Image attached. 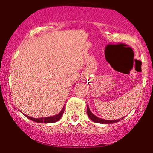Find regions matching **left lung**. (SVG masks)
<instances>
[{
  "instance_id": "left-lung-1",
  "label": "left lung",
  "mask_w": 153,
  "mask_h": 153,
  "mask_svg": "<svg viewBox=\"0 0 153 153\" xmlns=\"http://www.w3.org/2000/svg\"><path fill=\"white\" fill-rule=\"evenodd\" d=\"M87 114L88 115L89 118H90L93 122H96V123H101V124H112V123H116L119 121H120V119H116V120H106V119H100L99 117H97L96 116H95L94 114H92V112L91 111L90 109H89L88 106H87ZM124 118V117H123ZM122 118L121 119H122Z\"/></svg>"
}]
</instances>
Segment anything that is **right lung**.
I'll return each mask as SVG.
<instances>
[{
  "mask_svg": "<svg viewBox=\"0 0 153 153\" xmlns=\"http://www.w3.org/2000/svg\"><path fill=\"white\" fill-rule=\"evenodd\" d=\"M65 111V108L63 107V108L61 111L56 116H52V117H44V118H39V119H36V118H32V117H28L27 115H25L27 118H29L31 120L34 121L35 122H38V123H53V122H56L57 121L60 119L61 117L64 113Z\"/></svg>",
  "mask_w": 153,
  "mask_h": 153,
  "instance_id": "obj_1",
  "label": "right lung"
}]
</instances>
